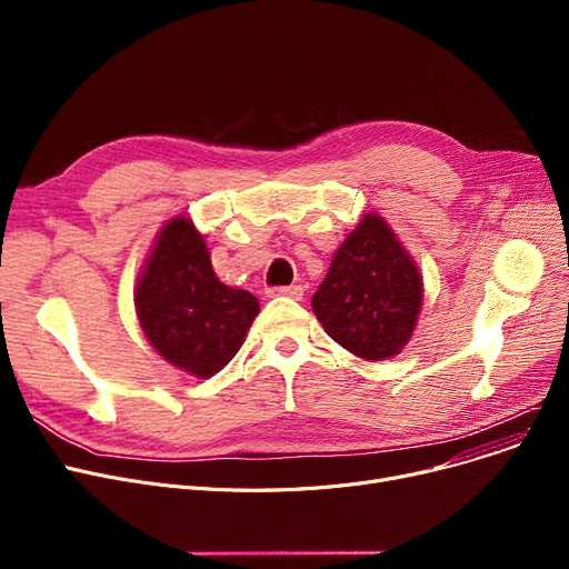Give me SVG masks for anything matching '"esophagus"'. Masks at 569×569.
Here are the masks:
<instances>
[{"instance_id":"1","label":"esophagus","mask_w":569,"mask_h":569,"mask_svg":"<svg viewBox=\"0 0 569 569\" xmlns=\"http://www.w3.org/2000/svg\"><path fill=\"white\" fill-rule=\"evenodd\" d=\"M269 295H279V297H290V300H302L305 297V288L302 286H281V288H272Z\"/></svg>"}]
</instances>
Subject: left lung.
I'll return each instance as SVG.
<instances>
[{
  "label": "left lung",
  "mask_w": 569,
  "mask_h": 569,
  "mask_svg": "<svg viewBox=\"0 0 569 569\" xmlns=\"http://www.w3.org/2000/svg\"><path fill=\"white\" fill-rule=\"evenodd\" d=\"M422 295L415 260L385 219L367 212L337 249L311 307L339 346L380 362L410 341Z\"/></svg>",
  "instance_id": "left-lung-1"
}]
</instances>
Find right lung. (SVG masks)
<instances>
[{
  "label": "right lung",
  "mask_w": 569,
  "mask_h": 569,
  "mask_svg": "<svg viewBox=\"0 0 569 569\" xmlns=\"http://www.w3.org/2000/svg\"><path fill=\"white\" fill-rule=\"evenodd\" d=\"M147 341L172 367L196 378L219 373L260 311L256 297L214 274L204 237L191 219H170L149 253L136 288Z\"/></svg>",
  "instance_id": "1"
}]
</instances>
